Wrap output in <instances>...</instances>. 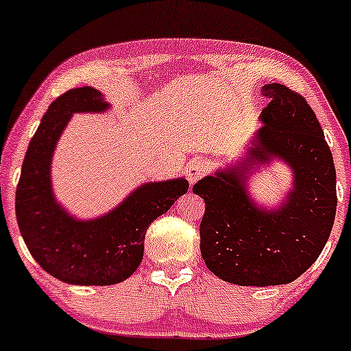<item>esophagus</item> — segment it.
<instances>
[{
  "instance_id": "34e87169",
  "label": "esophagus",
  "mask_w": 351,
  "mask_h": 351,
  "mask_svg": "<svg viewBox=\"0 0 351 351\" xmlns=\"http://www.w3.org/2000/svg\"><path fill=\"white\" fill-rule=\"evenodd\" d=\"M204 173H206V167H204L203 162H199V160H193L191 163L188 165L186 168V178L189 183H196V181L201 180L204 176Z\"/></svg>"
}]
</instances>
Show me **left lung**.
Masks as SVG:
<instances>
[{"instance_id": "obj_1", "label": "left lung", "mask_w": 351, "mask_h": 351, "mask_svg": "<svg viewBox=\"0 0 351 351\" xmlns=\"http://www.w3.org/2000/svg\"><path fill=\"white\" fill-rule=\"evenodd\" d=\"M263 95L271 102L241 167L193 186L206 204L199 249L208 269L252 287L289 284L307 271L327 244L337 211L333 156L307 100L282 84H265ZM272 158L289 165L294 186L279 208L264 210L248 196L245 180Z\"/></svg>"}]
</instances>
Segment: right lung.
<instances>
[{"label":"right lung","instance_id":"add662e5","mask_svg":"<svg viewBox=\"0 0 351 351\" xmlns=\"http://www.w3.org/2000/svg\"><path fill=\"white\" fill-rule=\"evenodd\" d=\"M108 104L92 87L71 88L51 104L24 156L16 188L21 236L46 272L74 285L119 284L138 269L147 229L188 191L184 178L138 186L115 209L80 221L58 201L51 186V160L60 134L75 112H104Z\"/></svg>","mask_w":351,"mask_h":351}]
</instances>
